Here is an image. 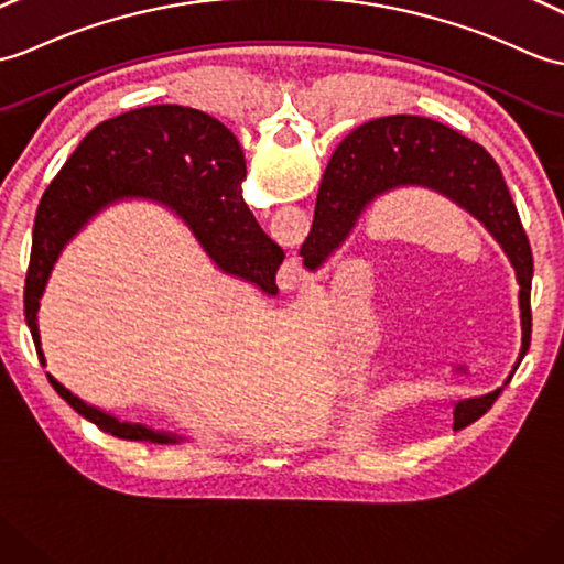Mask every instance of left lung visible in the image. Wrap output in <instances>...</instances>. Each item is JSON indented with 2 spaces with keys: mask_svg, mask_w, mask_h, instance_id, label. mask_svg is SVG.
I'll use <instances>...</instances> for the list:
<instances>
[{
  "mask_svg": "<svg viewBox=\"0 0 564 564\" xmlns=\"http://www.w3.org/2000/svg\"><path fill=\"white\" fill-rule=\"evenodd\" d=\"M405 185H421L449 196L502 245L521 288V356H527L531 344L533 254L514 199L492 155L435 120L411 115L382 117L352 129L338 143L317 194L312 230L300 247L305 267L310 271L319 269L326 257L341 247L370 202ZM497 397L500 389L482 399L456 403L454 421L462 413L480 417Z\"/></svg>",
  "mask_w": 564,
  "mask_h": 564,
  "instance_id": "left-lung-1",
  "label": "left lung"
}]
</instances>
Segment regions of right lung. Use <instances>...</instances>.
I'll list each match as a JSON object with an SVG mask.
<instances>
[{
    "label": "right lung",
    "mask_w": 564,
    "mask_h": 564,
    "mask_svg": "<svg viewBox=\"0 0 564 564\" xmlns=\"http://www.w3.org/2000/svg\"><path fill=\"white\" fill-rule=\"evenodd\" d=\"M245 175L238 139L202 110L153 105L98 124L45 189L33 223L23 312L41 362L45 365L37 307L62 247L102 206L124 196H151L173 206L223 271L257 283L264 293H276V271L285 254L247 208ZM47 379L78 415L112 437L177 442L175 435L147 425L120 423L76 399L52 375Z\"/></svg>",
    "instance_id": "1"
}]
</instances>
